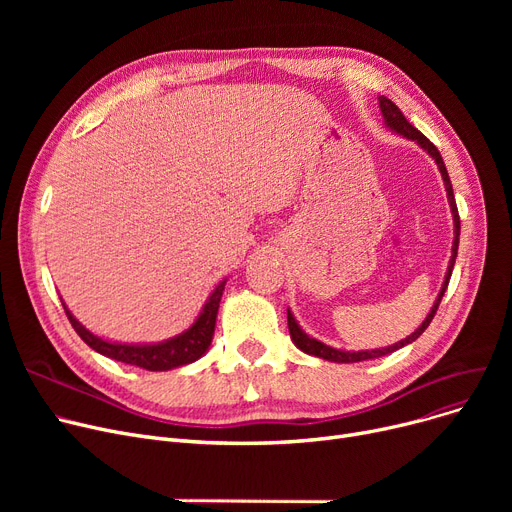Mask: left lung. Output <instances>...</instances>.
I'll return each instance as SVG.
<instances>
[{"label": "left lung", "mask_w": 512, "mask_h": 512, "mask_svg": "<svg viewBox=\"0 0 512 512\" xmlns=\"http://www.w3.org/2000/svg\"><path fill=\"white\" fill-rule=\"evenodd\" d=\"M380 110L384 114V120H386V126L392 128L394 132L402 134V137H407L411 141H417V145H421L429 155H432L436 159V164L440 168V174L444 178V186H446V193H448V203H450V209H452V218H454V242H452V257H450V263H448V272H446V278H444V284H442V290L438 294V299L432 307V311H429V315L425 317L423 324L411 334L407 336L405 340H400L392 346H386V348H375V351H359V353H348V351H336V348L319 342L315 338H309L301 328L297 321H294L290 309H288V330H290V338L292 342L297 344L303 353L307 355H313V357H319V359H326V361H334V363H357V361H367V359H378V357H384V355H390L394 351H398V348L411 344L413 340H417L425 328L432 324V319L440 307V301L444 297V292L448 288V282H450V276H452V267H454V261H456V251H459V236H461V218H459V209H456V201H454V193H452V184H450V178H448V172H446V166H444V159L440 155V151L436 149V145L429 141L425 134H421L405 116H402V112L398 110V107L388 99V97H380Z\"/></svg>", "instance_id": "8db88e82"}]
</instances>
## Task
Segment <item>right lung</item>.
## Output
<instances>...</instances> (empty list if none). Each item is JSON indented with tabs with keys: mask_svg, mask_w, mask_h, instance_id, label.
<instances>
[{
	"mask_svg": "<svg viewBox=\"0 0 512 512\" xmlns=\"http://www.w3.org/2000/svg\"><path fill=\"white\" fill-rule=\"evenodd\" d=\"M224 286H226V280L220 282L218 288L211 292V297L207 299L201 315L197 317V321L191 328L170 340L157 342V344H118V342L101 340L99 336L91 334L83 324H78L74 315L68 311V307L64 303L62 305H64V311L70 319L72 328L76 330V334L83 338L99 355L122 361L126 365H137L147 371H168L174 367L193 363L205 355V351L211 344V338H213L215 317H218Z\"/></svg>",
	"mask_w": 512,
	"mask_h": 512,
	"instance_id": "right-lung-1",
	"label": "right lung"
}]
</instances>
